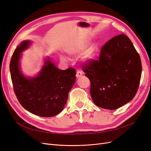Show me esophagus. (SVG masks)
<instances>
[{
    "instance_id": "1",
    "label": "esophagus",
    "mask_w": 151,
    "mask_h": 151,
    "mask_svg": "<svg viewBox=\"0 0 151 151\" xmlns=\"http://www.w3.org/2000/svg\"><path fill=\"white\" fill-rule=\"evenodd\" d=\"M83 75L82 72L81 71H79V70H77V72H76V77L78 78V77H81Z\"/></svg>"
}]
</instances>
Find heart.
<instances>
[{
  "label": "heart",
  "mask_w": 151,
  "mask_h": 151,
  "mask_svg": "<svg viewBox=\"0 0 151 151\" xmlns=\"http://www.w3.org/2000/svg\"><path fill=\"white\" fill-rule=\"evenodd\" d=\"M90 44V39H86L84 40L79 43V44H77V45L74 46V47H72L69 50V52L71 55H78L79 54L82 53L84 51V53L82 54V57H81V60L83 62H86V63H87V62H89L92 60L95 57V53H96V47L94 45H91L89 47H88L87 49V47L89 46ZM87 49L86 50V49ZM60 58L62 60L66 61L67 58L64 56H61Z\"/></svg>",
  "instance_id": "heart-1"
}]
</instances>
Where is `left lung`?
<instances>
[{"instance_id":"obj_1","label":"left lung","mask_w":151,"mask_h":151,"mask_svg":"<svg viewBox=\"0 0 151 151\" xmlns=\"http://www.w3.org/2000/svg\"><path fill=\"white\" fill-rule=\"evenodd\" d=\"M82 70L91 81L93 103L103 109L115 110L136 94L142 64L131 40L120 34L102 46L98 60L84 64Z\"/></svg>"}]
</instances>
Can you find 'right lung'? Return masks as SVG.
Returning a JSON list of instances; mask_svg holds the SVG:
<instances>
[{
  "label": "right lung",
  "mask_w": 151,
  "mask_h": 151,
  "mask_svg": "<svg viewBox=\"0 0 151 151\" xmlns=\"http://www.w3.org/2000/svg\"><path fill=\"white\" fill-rule=\"evenodd\" d=\"M31 41L24 40L15 49L10 62V72L15 95L21 106L34 115L50 117L63 110L69 92L75 84L74 68L60 70L47 58L39 73L25 77L20 69L21 52Z\"/></svg>",
  "instance_id": "1"
}]
</instances>
